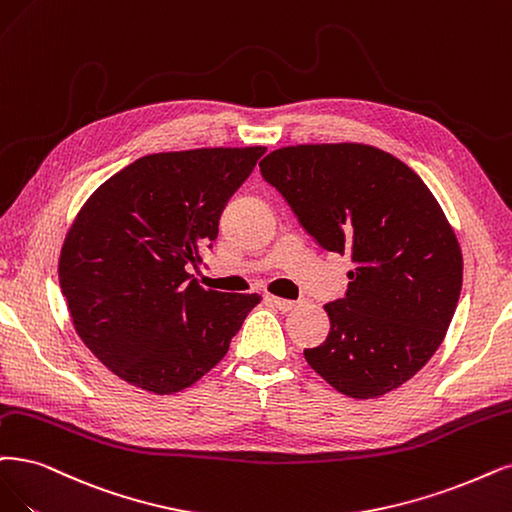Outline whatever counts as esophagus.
Returning a JSON list of instances; mask_svg holds the SVG:
<instances>
[{"mask_svg":"<svg viewBox=\"0 0 512 512\" xmlns=\"http://www.w3.org/2000/svg\"><path fill=\"white\" fill-rule=\"evenodd\" d=\"M272 306H276L280 312H289V310H293L295 308V301H291V299H282V297H274V295H268L266 297Z\"/></svg>","mask_w":512,"mask_h":512,"instance_id":"34e87169","label":"esophagus"}]
</instances>
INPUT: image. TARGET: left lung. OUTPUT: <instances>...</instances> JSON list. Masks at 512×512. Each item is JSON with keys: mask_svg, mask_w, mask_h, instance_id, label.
Masks as SVG:
<instances>
[{"mask_svg": "<svg viewBox=\"0 0 512 512\" xmlns=\"http://www.w3.org/2000/svg\"><path fill=\"white\" fill-rule=\"evenodd\" d=\"M259 168L325 251L354 261L308 365L352 399L403 386L441 346L460 299L462 251L441 204L405 162L363 143L280 147Z\"/></svg>", "mask_w": 512, "mask_h": 512, "instance_id": "1", "label": "left lung"}]
</instances>
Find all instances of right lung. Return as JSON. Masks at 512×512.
Returning a JSON list of instances; mask_svg holds the SVG:
<instances>
[{
  "instance_id": "1",
  "label": "right lung",
  "mask_w": 512,
  "mask_h": 512,
  "mask_svg": "<svg viewBox=\"0 0 512 512\" xmlns=\"http://www.w3.org/2000/svg\"><path fill=\"white\" fill-rule=\"evenodd\" d=\"M266 147H202L135 160L80 208L59 282L86 348L154 394L196 384L227 354L261 297L202 289L187 272Z\"/></svg>"
}]
</instances>
